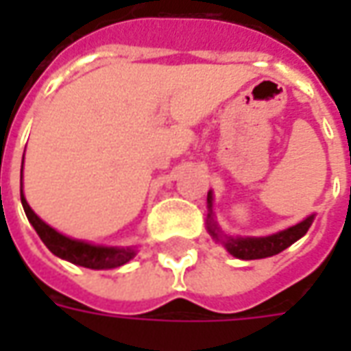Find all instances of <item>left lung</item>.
I'll use <instances>...</instances> for the list:
<instances>
[{
    "label": "left lung",
    "mask_w": 351,
    "mask_h": 351,
    "mask_svg": "<svg viewBox=\"0 0 351 351\" xmlns=\"http://www.w3.org/2000/svg\"><path fill=\"white\" fill-rule=\"evenodd\" d=\"M210 205H213V195L208 193V206ZM312 220H314V216H310V218L302 220L301 223H297L293 228L271 237H259V239H231V237H226L223 244L239 259L271 258L274 254H280L282 250H286L287 246H291L295 241H299L308 231V228L312 226ZM208 231H210V235L214 239H220L221 237L220 231H218V228L214 226L213 221L208 223Z\"/></svg>",
    "instance_id": "obj_1"
}]
</instances>
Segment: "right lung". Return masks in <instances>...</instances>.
Here are the masks:
<instances>
[{
    "instance_id": "add662e5",
    "label": "right lung",
    "mask_w": 351,
    "mask_h": 351,
    "mask_svg": "<svg viewBox=\"0 0 351 351\" xmlns=\"http://www.w3.org/2000/svg\"><path fill=\"white\" fill-rule=\"evenodd\" d=\"M24 163V160H22ZM22 199V206L26 213L27 220L34 226L37 235L41 237V241L47 244L54 256L62 259H67L75 265L86 267V269H116L120 265L128 263L133 256L135 250L131 248H105V246H93V244L82 243V241H73L69 237H64L58 233L56 229L47 226L45 221L37 216V214L29 208L24 193H20Z\"/></svg>"
}]
</instances>
